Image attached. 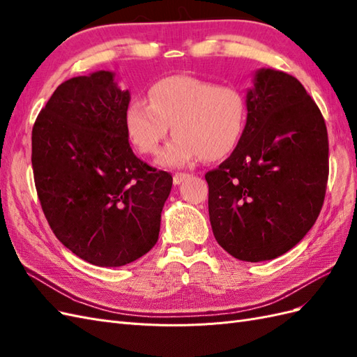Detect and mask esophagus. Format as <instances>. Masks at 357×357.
<instances>
[{"instance_id": "34e87169", "label": "esophagus", "mask_w": 357, "mask_h": 357, "mask_svg": "<svg viewBox=\"0 0 357 357\" xmlns=\"http://www.w3.org/2000/svg\"><path fill=\"white\" fill-rule=\"evenodd\" d=\"M186 178H189L188 172H176L174 177H172V181H174V185H180V183L185 181Z\"/></svg>"}]
</instances>
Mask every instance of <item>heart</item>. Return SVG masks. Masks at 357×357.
I'll return each instance as SVG.
<instances>
[{"instance_id":"heart-1","label":"heart","mask_w":357,"mask_h":357,"mask_svg":"<svg viewBox=\"0 0 357 357\" xmlns=\"http://www.w3.org/2000/svg\"><path fill=\"white\" fill-rule=\"evenodd\" d=\"M247 121L244 95L229 84L171 75L149 89V104H129L128 134L142 153L156 155L171 126L174 139L159 156L164 167H183L198 159L219 160L240 143Z\"/></svg>"}]
</instances>
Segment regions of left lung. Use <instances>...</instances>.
<instances>
[{"mask_svg":"<svg viewBox=\"0 0 357 357\" xmlns=\"http://www.w3.org/2000/svg\"><path fill=\"white\" fill-rule=\"evenodd\" d=\"M247 122L231 156L205 174L214 238L245 262L271 261L316 223L329 174L328 131L294 75L255 73Z\"/></svg>","mask_w":357,"mask_h":357,"instance_id":"left-lung-1","label":"left lung"}]
</instances>
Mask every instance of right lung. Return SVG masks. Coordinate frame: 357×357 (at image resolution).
<instances>
[{"mask_svg":"<svg viewBox=\"0 0 357 357\" xmlns=\"http://www.w3.org/2000/svg\"><path fill=\"white\" fill-rule=\"evenodd\" d=\"M131 93L114 73L61 83L32 128V171L53 234L83 261L116 268L159 236L172 177L138 159L125 114Z\"/></svg>","mask_w":357,"mask_h":357,"instance_id":"add662e5","label":"right lung"}]
</instances>
